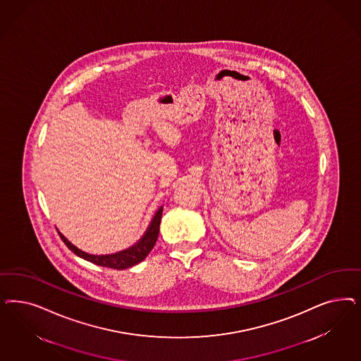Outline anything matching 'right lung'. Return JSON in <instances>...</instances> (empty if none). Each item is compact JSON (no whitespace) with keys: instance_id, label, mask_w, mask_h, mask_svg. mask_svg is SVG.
Instances as JSON below:
<instances>
[{"instance_id":"obj_1","label":"right lung","mask_w":361,"mask_h":361,"mask_svg":"<svg viewBox=\"0 0 361 361\" xmlns=\"http://www.w3.org/2000/svg\"><path fill=\"white\" fill-rule=\"evenodd\" d=\"M163 207L158 209L152 218V223L149 226V228L146 230L145 235L138 240V243L131 245L128 250H123L121 252L111 254V255H92V254H86L81 251L80 248H77L75 245H71L69 240L59 233V236L62 239V242L68 245L70 251H73L77 256H80L82 259L94 263L97 266L101 267L114 268V269H125V268L133 267L135 264L140 263L146 256L150 254L154 245L157 243L158 239V233H159V224L162 219Z\"/></svg>"}]
</instances>
